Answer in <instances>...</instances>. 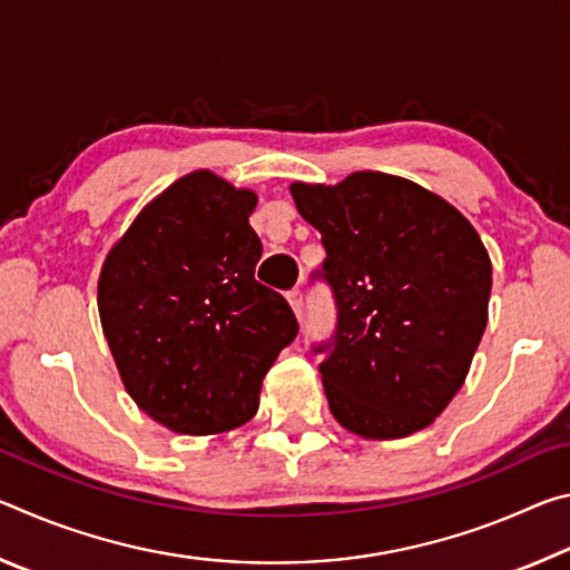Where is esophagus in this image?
Returning <instances> with one entry per match:
<instances>
[{
	"label": "esophagus",
	"instance_id": "obj_1",
	"mask_svg": "<svg viewBox=\"0 0 570 570\" xmlns=\"http://www.w3.org/2000/svg\"><path fill=\"white\" fill-rule=\"evenodd\" d=\"M286 298H288V304H292L294 314L298 316V320H302V312H304V292H302V288H292Z\"/></svg>",
	"mask_w": 570,
	"mask_h": 570
}]
</instances>
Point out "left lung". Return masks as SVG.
Masks as SVG:
<instances>
[{
  "label": "left lung",
  "mask_w": 570,
  "mask_h": 570,
  "mask_svg": "<svg viewBox=\"0 0 570 570\" xmlns=\"http://www.w3.org/2000/svg\"><path fill=\"white\" fill-rule=\"evenodd\" d=\"M292 196L322 234L340 314L320 366L334 420L366 440L424 430L462 387L488 324L493 266L478 230L438 193L380 170L292 183Z\"/></svg>",
  "instance_id": "1"
}]
</instances>
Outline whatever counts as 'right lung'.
<instances>
[{
  "instance_id": "right-lung-1",
  "label": "right lung",
  "mask_w": 570,
  "mask_h": 570,
  "mask_svg": "<svg viewBox=\"0 0 570 570\" xmlns=\"http://www.w3.org/2000/svg\"><path fill=\"white\" fill-rule=\"evenodd\" d=\"M256 193L193 170L150 200L105 256L98 308L125 392L178 435L254 417L296 316L254 278Z\"/></svg>"
}]
</instances>
